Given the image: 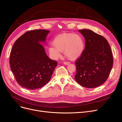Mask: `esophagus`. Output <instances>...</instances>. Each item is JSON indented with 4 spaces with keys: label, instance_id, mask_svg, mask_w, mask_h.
Returning <instances> with one entry per match:
<instances>
[{
    "label": "esophagus",
    "instance_id": "34e87169",
    "mask_svg": "<svg viewBox=\"0 0 122 122\" xmlns=\"http://www.w3.org/2000/svg\"><path fill=\"white\" fill-rule=\"evenodd\" d=\"M70 64V63L69 62H64V64L67 65H68Z\"/></svg>",
    "mask_w": 122,
    "mask_h": 122
}]
</instances>
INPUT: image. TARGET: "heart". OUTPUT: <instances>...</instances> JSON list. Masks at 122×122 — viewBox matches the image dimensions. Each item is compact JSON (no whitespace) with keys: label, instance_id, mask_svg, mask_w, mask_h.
Returning <instances> with one entry per match:
<instances>
[{"label":"heart","instance_id":"heart-1","mask_svg":"<svg viewBox=\"0 0 122 122\" xmlns=\"http://www.w3.org/2000/svg\"><path fill=\"white\" fill-rule=\"evenodd\" d=\"M53 46L48 49L49 53L53 59H57L63 52L65 56L71 60L78 58L84 51V42L79 35L74 33H64L58 35L53 41Z\"/></svg>","mask_w":122,"mask_h":122}]
</instances>
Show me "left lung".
I'll use <instances>...</instances> for the list:
<instances>
[{
  "label": "left lung",
  "instance_id": "left-lung-1",
  "mask_svg": "<svg viewBox=\"0 0 122 122\" xmlns=\"http://www.w3.org/2000/svg\"><path fill=\"white\" fill-rule=\"evenodd\" d=\"M85 38V49L75 62V79L81 86L95 88L106 82L112 70L113 58L110 45L102 36L92 30H78Z\"/></svg>",
  "mask_w": 122,
  "mask_h": 122
}]
</instances>
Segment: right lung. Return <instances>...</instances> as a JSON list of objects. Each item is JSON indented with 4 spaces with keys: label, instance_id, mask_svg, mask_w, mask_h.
Instances as JSON below:
<instances>
[{
    "label": "right lung",
    "instance_id": "1",
    "mask_svg": "<svg viewBox=\"0 0 122 122\" xmlns=\"http://www.w3.org/2000/svg\"><path fill=\"white\" fill-rule=\"evenodd\" d=\"M50 30L27 31L14 43L10 63L17 82L22 87L35 90L51 79L57 62L49 58L41 44H46Z\"/></svg>",
    "mask_w": 122,
    "mask_h": 122
}]
</instances>
